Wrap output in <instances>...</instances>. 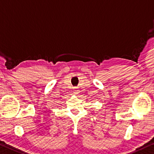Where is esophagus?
<instances>
[{
    "label": "esophagus",
    "instance_id": "1",
    "mask_svg": "<svg viewBox=\"0 0 154 154\" xmlns=\"http://www.w3.org/2000/svg\"><path fill=\"white\" fill-rule=\"evenodd\" d=\"M73 93L75 94H77L78 93H79V90H78L77 88H75V89L73 90Z\"/></svg>",
    "mask_w": 154,
    "mask_h": 154
}]
</instances>
